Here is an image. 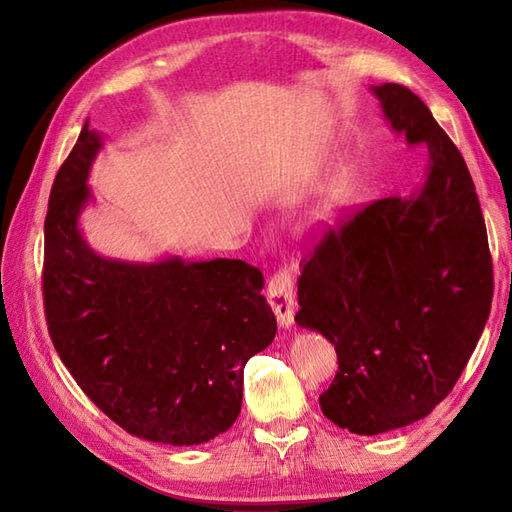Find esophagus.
<instances>
[{"mask_svg":"<svg viewBox=\"0 0 512 512\" xmlns=\"http://www.w3.org/2000/svg\"><path fill=\"white\" fill-rule=\"evenodd\" d=\"M266 299L273 308L277 323L281 328H290L295 323V275H292L290 268H281L270 277L268 288H266Z\"/></svg>","mask_w":512,"mask_h":512,"instance_id":"1","label":"esophagus"}]
</instances>
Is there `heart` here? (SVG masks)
<instances>
[{
	"mask_svg": "<svg viewBox=\"0 0 512 512\" xmlns=\"http://www.w3.org/2000/svg\"><path fill=\"white\" fill-rule=\"evenodd\" d=\"M358 187V176L352 167H343L341 171H336L334 176L325 184L319 202L312 211V224L325 228L332 226L339 215L352 204L354 195Z\"/></svg>",
	"mask_w": 512,
	"mask_h": 512,
	"instance_id": "1",
	"label": "heart"
}]
</instances>
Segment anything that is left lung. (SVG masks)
<instances>
[{
	"instance_id": "8db88e82",
	"label": "left lung",
	"mask_w": 512,
	"mask_h": 512,
	"mask_svg": "<svg viewBox=\"0 0 512 512\" xmlns=\"http://www.w3.org/2000/svg\"><path fill=\"white\" fill-rule=\"evenodd\" d=\"M372 92L391 129L427 147V180L323 235L303 264L295 317L339 356L323 416L358 436L429 416L458 383L493 301L486 224L458 147L405 85Z\"/></svg>"
}]
</instances>
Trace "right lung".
I'll list each match as a JSON object with an SVG mask.
<instances>
[{"label":"right lung","instance_id":"obj_1","mask_svg":"<svg viewBox=\"0 0 512 512\" xmlns=\"http://www.w3.org/2000/svg\"><path fill=\"white\" fill-rule=\"evenodd\" d=\"M101 147L85 123L50 191V339L88 398L127 433L173 447L209 442L237 420L244 365L277 334L264 275L242 259L138 264L96 253L79 217Z\"/></svg>","mask_w":512,"mask_h":512}]
</instances>
